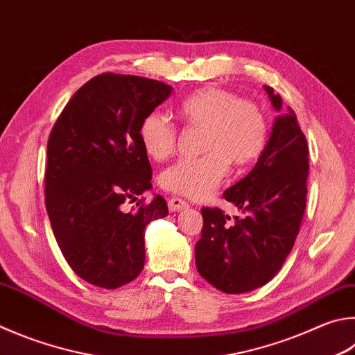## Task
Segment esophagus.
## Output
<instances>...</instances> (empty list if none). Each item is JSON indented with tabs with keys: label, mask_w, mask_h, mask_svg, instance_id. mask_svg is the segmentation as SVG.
Listing matches in <instances>:
<instances>
[{
	"label": "esophagus",
	"mask_w": 355,
	"mask_h": 355,
	"mask_svg": "<svg viewBox=\"0 0 355 355\" xmlns=\"http://www.w3.org/2000/svg\"><path fill=\"white\" fill-rule=\"evenodd\" d=\"M167 206H169L171 212H177V211H182L184 208H188V202H184L183 198L172 197V198L167 200Z\"/></svg>",
	"instance_id": "obj_1"
}]
</instances>
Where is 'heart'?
<instances>
[{
  "label": "heart",
  "mask_w": 355,
  "mask_h": 355,
  "mask_svg": "<svg viewBox=\"0 0 355 355\" xmlns=\"http://www.w3.org/2000/svg\"><path fill=\"white\" fill-rule=\"evenodd\" d=\"M180 118L186 125L203 128L205 155L183 158L161 173V186L172 194L206 198L227 175L230 161L245 166L261 155L267 141V119L253 102L218 87H205L180 102ZM139 141L152 159L169 158L177 144V130L159 112L144 116Z\"/></svg>",
  "instance_id": "obj_1"
}]
</instances>
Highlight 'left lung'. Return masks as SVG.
<instances>
[{"label":"left lung","mask_w":355,"mask_h":355,"mask_svg":"<svg viewBox=\"0 0 355 355\" xmlns=\"http://www.w3.org/2000/svg\"><path fill=\"white\" fill-rule=\"evenodd\" d=\"M276 112L272 133L247 177L223 192L245 217L203 208L196 266L202 278L225 293H245L266 286L292 251L306 209L309 149L292 108L263 87Z\"/></svg>","instance_id":"obj_1"}]
</instances>
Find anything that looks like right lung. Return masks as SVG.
I'll return each mask as SVG.
<instances>
[{
  "label": "right lung",
  "instance_id": "add662e5",
  "mask_svg": "<svg viewBox=\"0 0 355 355\" xmlns=\"http://www.w3.org/2000/svg\"><path fill=\"white\" fill-rule=\"evenodd\" d=\"M172 87L139 76L104 73L77 89L48 139L44 197L51 228L73 272L102 288L133 281L144 267V230L166 217V200H139L152 167L139 141L146 114Z\"/></svg>",
  "mask_w": 355,
  "mask_h": 355
}]
</instances>
